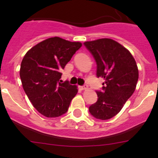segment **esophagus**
Instances as JSON below:
<instances>
[{
  "instance_id": "34e87169",
  "label": "esophagus",
  "mask_w": 158,
  "mask_h": 158,
  "mask_svg": "<svg viewBox=\"0 0 158 158\" xmlns=\"http://www.w3.org/2000/svg\"><path fill=\"white\" fill-rule=\"evenodd\" d=\"M88 88H89L88 85H84L83 86H81V89H83V90H86V89H88Z\"/></svg>"
}]
</instances>
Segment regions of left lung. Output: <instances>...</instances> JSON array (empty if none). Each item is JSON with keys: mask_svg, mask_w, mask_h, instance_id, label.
<instances>
[{"mask_svg": "<svg viewBox=\"0 0 158 158\" xmlns=\"http://www.w3.org/2000/svg\"><path fill=\"white\" fill-rule=\"evenodd\" d=\"M96 62V76L105 82L96 91L97 101L89 107L96 118L106 120L116 115L132 96L139 80L136 62L127 49L111 39L84 43Z\"/></svg>", "mask_w": 158, "mask_h": 158, "instance_id": "left-lung-1", "label": "left lung"}]
</instances>
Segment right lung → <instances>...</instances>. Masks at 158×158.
<instances>
[{
    "mask_svg": "<svg viewBox=\"0 0 158 158\" xmlns=\"http://www.w3.org/2000/svg\"><path fill=\"white\" fill-rule=\"evenodd\" d=\"M79 42L49 38L30 49L22 60L19 76L25 93L40 113L49 118L68 111L76 85L62 83L61 70L81 48Z\"/></svg>",
    "mask_w": 158,
    "mask_h": 158,
    "instance_id": "obj_1",
    "label": "right lung"
}]
</instances>
